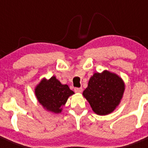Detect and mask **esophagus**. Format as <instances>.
I'll return each instance as SVG.
<instances>
[{
  "mask_svg": "<svg viewBox=\"0 0 148 148\" xmlns=\"http://www.w3.org/2000/svg\"><path fill=\"white\" fill-rule=\"evenodd\" d=\"M82 91H83V89H82V87H80V88H75V92H77V93H81Z\"/></svg>",
  "mask_w": 148,
  "mask_h": 148,
  "instance_id": "34e87169",
  "label": "esophagus"
}]
</instances>
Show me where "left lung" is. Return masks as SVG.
<instances>
[{"instance_id": "8db88e82", "label": "left lung", "mask_w": 148, "mask_h": 148, "mask_svg": "<svg viewBox=\"0 0 148 148\" xmlns=\"http://www.w3.org/2000/svg\"><path fill=\"white\" fill-rule=\"evenodd\" d=\"M125 90V82L119 75L104 70L102 73H95L91 76L83 95L94 113L106 116L119 105Z\"/></svg>"}]
</instances>
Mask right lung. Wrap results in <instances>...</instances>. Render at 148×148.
I'll list each match as a JSON object with an SVG mask.
<instances>
[{"instance_id":"right-lung-1","label":"right lung","mask_w":148,"mask_h":148,"mask_svg":"<svg viewBox=\"0 0 148 148\" xmlns=\"http://www.w3.org/2000/svg\"><path fill=\"white\" fill-rule=\"evenodd\" d=\"M74 92L67 84H62L55 75L49 79L44 78L35 87V95L38 101L46 110L58 114Z\"/></svg>"}]
</instances>
